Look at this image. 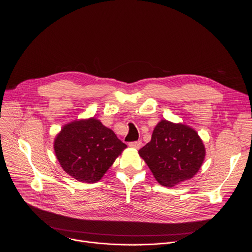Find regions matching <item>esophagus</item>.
<instances>
[{"label":"esophagus","instance_id":"34e87169","mask_svg":"<svg viewBox=\"0 0 252 252\" xmlns=\"http://www.w3.org/2000/svg\"><path fill=\"white\" fill-rule=\"evenodd\" d=\"M129 147L134 148V149H139V148L141 147V141H140V140H137V141L129 142Z\"/></svg>","mask_w":252,"mask_h":252}]
</instances>
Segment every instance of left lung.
<instances>
[{
    "mask_svg": "<svg viewBox=\"0 0 252 252\" xmlns=\"http://www.w3.org/2000/svg\"><path fill=\"white\" fill-rule=\"evenodd\" d=\"M138 154L158 184L172 188L196 174L204 160L205 148L193 128L163 120Z\"/></svg>",
    "mask_w": 252,
    "mask_h": 252,
    "instance_id": "obj_1",
    "label": "left lung"
}]
</instances>
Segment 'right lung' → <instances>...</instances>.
Listing matches in <instances>:
<instances>
[{"mask_svg":"<svg viewBox=\"0 0 252 252\" xmlns=\"http://www.w3.org/2000/svg\"><path fill=\"white\" fill-rule=\"evenodd\" d=\"M126 148L111 128L94 118L66 124L54 142L63 169L88 184L98 182Z\"/></svg>","mask_w":252,"mask_h":252,"instance_id":"1","label":"right lung"}]
</instances>
